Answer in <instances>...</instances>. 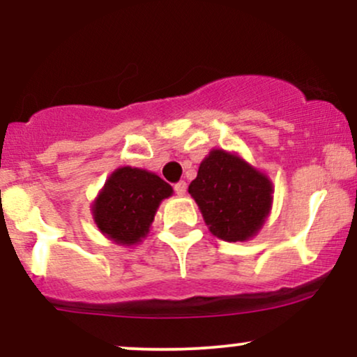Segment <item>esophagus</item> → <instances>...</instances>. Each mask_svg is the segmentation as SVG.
<instances>
[{
    "mask_svg": "<svg viewBox=\"0 0 357 357\" xmlns=\"http://www.w3.org/2000/svg\"><path fill=\"white\" fill-rule=\"evenodd\" d=\"M186 190H188V184L184 183V181H179V183H176V184H174V191H176V195H179V196L186 195Z\"/></svg>",
    "mask_w": 357,
    "mask_h": 357,
    "instance_id": "obj_1",
    "label": "esophagus"
}]
</instances>
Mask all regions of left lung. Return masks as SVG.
Instances as JSON below:
<instances>
[{
    "mask_svg": "<svg viewBox=\"0 0 357 357\" xmlns=\"http://www.w3.org/2000/svg\"><path fill=\"white\" fill-rule=\"evenodd\" d=\"M190 195L210 231L225 241H245L264 227L272 208V181L238 154L213 149L199 165Z\"/></svg>",
    "mask_w": 357,
    "mask_h": 357,
    "instance_id": "8db88e82",
    "label": "left lung"
}]
</instances>
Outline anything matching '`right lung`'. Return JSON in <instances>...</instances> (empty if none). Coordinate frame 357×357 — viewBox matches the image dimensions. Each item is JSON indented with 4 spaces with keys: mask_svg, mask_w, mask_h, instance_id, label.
Returning a JSON list of instances; mask_svg holds the SVG:
<instances>
[{
    "mask_svg": "<svg viewBox=\"0 0 357 357\" xmlns=\"http://www.w3.org/2000/svg\"><path fill=\"white\" fill-rule=\"evenodd\" d=\"M173 188L158 174L139 167H119L92 204L97 228L117 245H136L149 233L159 204Z\"/></svg>",
    "mask_w": 357,
    "mask_h": 357,
    "instance_id": "obj_1",
    "label": "right lung"
}]
</instances>
